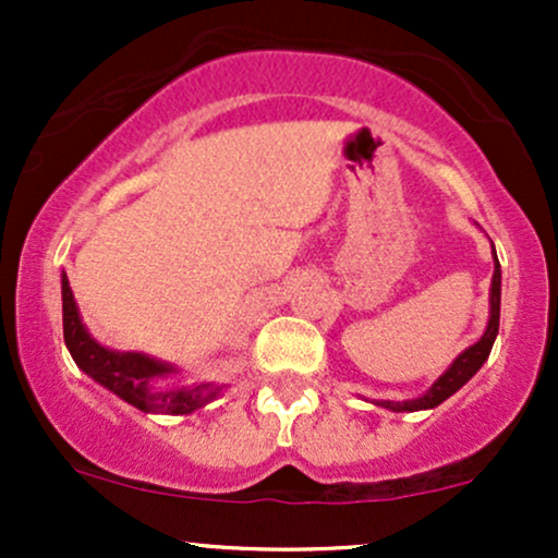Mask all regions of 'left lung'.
Instances as JSON below:
<instances>
[{
	"label": "left lung",
	"instance_id": "obj_1",
	"mask_svg": "<svg viewBox=\"0 0 558 558\" xmlns=\"http://www.w3.org/2000/svg\"><path fill=\"white\" fill-rule=\"evenodd\" d=\"M493 280H490V317H488V328H485L483 338L477 343H472L470 349H464L457 360L451 362V367L446 369L438 380L433 383L427 393L417 396V399H407V401H373L377 407L390 409V412H420V409H435L438 403H444L448 396L457 393L459 388L470 380L472 375L483 367V362L490 356L493 341L498 336V317H501V265H498L496 248H493Z\"/></svg>",
	"mask_w": 558,
	"mask_h": 558
}]
</instances>
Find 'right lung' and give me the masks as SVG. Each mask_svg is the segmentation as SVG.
I'll return each mask as SVG.
<instances>
[{
    "mask_svg": "<svg viewBox=\"0 0 558 558\" xmlns=\"http://www.w3.org/2000/svg\"><path fill=\"white\" fill-rule=\"evenodd\" d=\"M62 332H65L70 356L83 373L123 401L133 403L141 412L191 414L222 393V386H217V383L159 386V380L175 373L172 364L159 362L155 356L136 354V351H112L96 343L78 315V304L70 291L65 272H62Z\"/></svg>",
    "mask_w": 558,
    "mask_h": 558,
    "instance_id": "right-lung-1",
    "label": "right lung"
}]
</instances>
